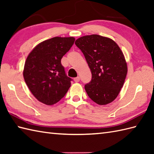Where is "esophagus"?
<instances>
[{
  "instance_id": "obj_1",
  "label": "esophagus",
  "mask_w": 154,
  "mask_h": 154,
  "mask_svg": "<svg viewBox=\"0 0 154 154\" xmlns=\"http://www.w3.org/2000/svg\"><path fill=\"white\" fill-rule=\"evenodd\" d=\"M79 81H80V77H77L74 78V81H75V82L77 83V82H79Z\"/></svg>"
}]
</instances>
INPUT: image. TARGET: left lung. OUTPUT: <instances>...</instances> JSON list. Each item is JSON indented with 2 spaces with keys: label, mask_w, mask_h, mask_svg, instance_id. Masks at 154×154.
Listing matches in <instances>:
<instances>
[{
  "label": "left lung",
  "mask_w": 154,
  "mask_h": 154,
  "mask_svg": "<svg viewBox=\"0 0 154 154\" xmlns=\"http://www.w3.org/2000/svg\"><path fill=\"white\" fill-rule=\"evenodd\" d=\"M75 44L83 52L92 73V79L85 85L88 96L100 105L112 102L128 71L120 48L112 39L97 34L81 37Z\"/></svg>",
  "instance_id": "1"
}]
</instances>
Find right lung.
Masks as SVG:
<instances>
[{"label":"right lung","instance_id":"obj_1","mask_svg":"<svg viewBox=\"0 0 154 154\" xmlns=\"http://www.w3.org/2000/svg\"><path fill=\"white\" fill-rule=\"evenodd\" d=\"M73 37H54L41 42L28 55L23 76L32 94L47 105L59 102L71 87L61 63L73 45Z\"/></svg>","mask_w":154,"mask_h":154}]
</instances>
